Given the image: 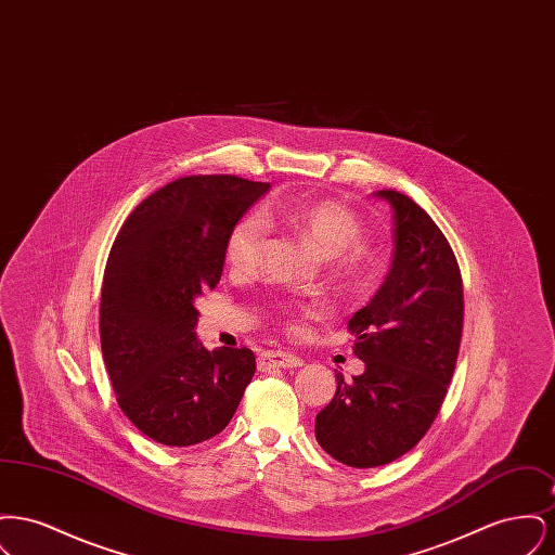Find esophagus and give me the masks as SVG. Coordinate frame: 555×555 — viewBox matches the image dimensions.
<instances>
[{
  "label": "esophagus",
  "mask_w": 555,
  "mask_h": 555,
  "mask_svg": "<svg viewBox=\"0 0 555 555\" xmlns=\"http://www.w3.org/2000/svg\"><path fill=\"white\" fill-rule=\"evenodd\" d=\"M301 364H304L301 358H297L291 351H281V349H268L264 353H260V360H258L260 370L299 369Z\"/></svg>",
  "instance_id": "1"
}]
</instances>
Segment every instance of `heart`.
Wrapping results in <instances>:
<instances>
[{
    "label": "heart",
    "mask_w": 555,
    "mask_h": 555,
    "mask_svg": "<svg viewBox=\"0 0 555 555\" xmlns=\"http://www.w3.org/2000/svg\"><path fill=\"white\" fill-rule=\"evenodd\" d=\"M268 216L293 227L308 238L318 251L333 258L335 276L347 289H362L370 285L378 270V256L369 245L360 243L364 227L356 211L344 202L328 197H293L274 202ZM268 235V220L260 210L245 211L231 227L227 237V260L237 270L254 268Z\"/></svg>",
    "instance_id": "1"
}]
</instances>
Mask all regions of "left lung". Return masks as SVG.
<instances>
[{
	"label": "left lung",
	"instance_id": "8db88e82",
	"mask_svg": "<svg viewBox=\"0 0 555 555\" xmlns=\"http://www.w3.org/2000/svg\"><path fill=\"white\" fill-rule=\"evenodd\" d=\"M396 218L391 270L347 322L366 364L317 416V441L351 468H376L408 453L435 423L453 376L464 324L455 254L433 218L408 195L383 189Z\"/></svg>",
	"mask_w": 555,
	"mask_h": 555
}]
</instances>
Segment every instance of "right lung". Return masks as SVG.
<instances>
[{
    "label": "right lung",
    "mask_w": 555,
    "mask_h": 555,
    "mask_svg": "<svg viewBox=\"0 0 555 555\" xmlns=\"http://www.w3.org/2000/svg\"><path fill=\"white\" fill-rule=\"evenodd\" d=\"M268 189L233 175L177 179L145 197L112 243L102 353L120 410L162 446L218 435L251 383V349L197 341L193 299L218 285L231 227Z\"/></svg>",
    "instance_id": "obj_1"
}]
</instances>
